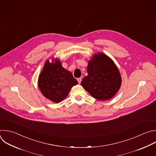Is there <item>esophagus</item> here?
Wrapping results in <instances>:
<instances>
[{
    "mask_svg": "<svg viewBox=\"0 0 156 156\" xmlns=\"http://www.w3.org/2000/svg\"><path fill=\"white\" fill-rule=\"evenodd\" d=\"M77 81H78V83H81V78H77Z\"/></svg>",
    "mask_w": 156,
    "mask_h": 156,
    "instance_id": "34e87169",
    "label": "esophagus"
}]
</instances>
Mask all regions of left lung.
<instances>
[{"label": "left lung", "mask_w": 156, "mask_h": 156, "mask_svg": "<svg viewBox=\"0 0 156 156\" xmlns=\"http://www.w3.org/2000/svg\"><path fill=\"white\" fill-rule=\"evenodd\" d=\"M87 76L81 85L94 98L107 100L112 98L121 85V76L114 62L105 54L95 55L88 62Z\"/></svg>", "instance_id": "obj_1"}]
</instances>
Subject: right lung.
<instances>
[{
  "label": "right lung",
  "mask_w": 156,
  "mask_h": 156,
  "mask_svg": "<svg viewBox=\"0 0 156 156\" xmlns=\"http://www.w3.org/2000/svg\"><path fill=\"white\" fill-rule=\"evenodd\" d=\"M78 84L72 73L62 66L56 59L53 62L47 60L41 72L38 85L41 94L55 103H59L69 94L71 88Z\"/></svg>",
  "instance_id": "obj_1"
}]
</instances>
